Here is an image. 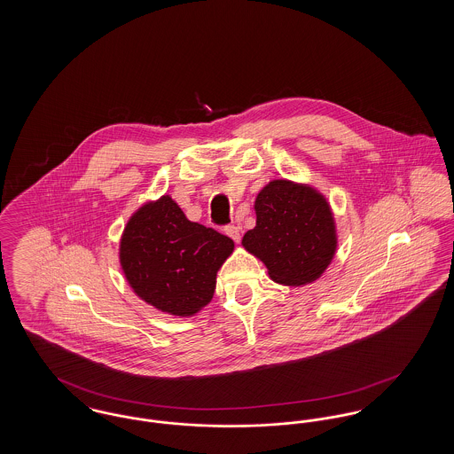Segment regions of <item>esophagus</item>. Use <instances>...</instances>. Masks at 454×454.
Here are the masks:
<instances>
[{
    "label": "esophagus",
    "instance_id": "34e87169",
    "mask_svg": "<svg viewBox=\"0 0 454 454\" xmlns=\"http://www.w3.org/2000/svg\"><path fill=\"white\" fill-rule=\"evenodd\" d=\"M224 231H226V235L231 238L235 243L239 241V238H241L239 237V230H238V226H235V224H231V226H226V230H224Z\"/></svg>",
    "mask_w": 454,
    "mask_h": 454
}]
</instances>
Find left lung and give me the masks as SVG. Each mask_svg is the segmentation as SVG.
<instances>
[{
    "mask_svg": "<svg viewBox=\"0 0 454 454\" xmlns=\"http://www.w3.org/2000/svg\"><path fill=\"white\" fill-rule=\"evenodd\" d=\"M257 226L241 245L284 286H304L322 278L337 252V228L322 192L286 178L269 182L255 199Z\"/></svg>",
    "mask_w": 454,
    "mask_h": 454,
    "instance_id": "obj_1",
    "label": "left lung"
}]
</instances>
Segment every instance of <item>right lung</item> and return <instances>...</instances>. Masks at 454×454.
I'll list each match as a JSON object with an SVG mask.
<instances>
[{
	"mask_svg": "<svg viewBox=\"0 0 454 454\" xmlns=\"http://www.w3.org/2000/svg\"><path fill=\"white\" fill-rule=\"evenodd\" d=\"M233 250L231 238L189 221L170 195H161L129 217L119 262L143 301L182 318L211 302L217 270Z\"/></svg>",
	"mask_w": 454,
	"mask_h": 454,
	"instance_id": "right-lung-1",
	"label": "right lung"
}]
</instances>
